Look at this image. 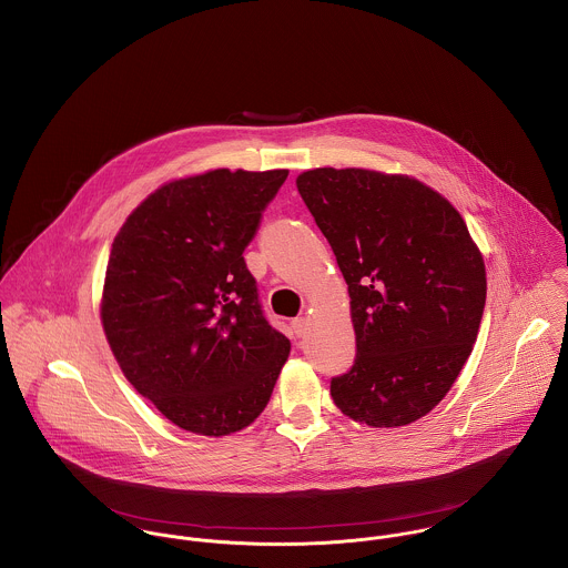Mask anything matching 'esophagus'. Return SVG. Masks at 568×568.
I'll list each match as a JSON object with an SVG mask.
<instances>
[{"mask_svg": "<svg viewBox=\"0 0 568 568\" xmlns=\"http://www.w3.org/2000/svg\"><path fill=\"white\" fill-rule=\"evenodd\" d=\"M306 326H308V322H306L304 317H300V320H295V322L291 324V331H293L295 337H302V335L306 333Z\"/></svg>", "mask_w": 568, "mask_h": 568, "instance_id": "34e87169", "label": "esophagus"}]
</instances>
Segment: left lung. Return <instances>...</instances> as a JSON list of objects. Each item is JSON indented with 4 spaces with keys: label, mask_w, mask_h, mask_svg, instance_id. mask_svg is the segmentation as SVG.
<instances>
[{
    "label": "left lung",
    "mask_w": 568,
    "mask_h": 568,
    "mask_svg": "<svg viewBox=\"0 0 568 568\" xmlns=\"http://www.w3.org/2000/svg\"><path fill=\"white\" fill-rule=\"evenodd\" d=\"M297 191L348 284L357 357L331 381L335 405L373 427L434 409L476 344L487 277L460 213L427 185L320 168Z\"/></svg>",
    "instance_id": "left-lung-1"
}]
</instances>
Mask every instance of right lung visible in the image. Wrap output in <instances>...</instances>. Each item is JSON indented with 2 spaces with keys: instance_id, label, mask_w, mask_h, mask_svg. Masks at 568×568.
Masks as SVG:
<instances>
[{
  "instance_id": "1",
  "label": "right lung",
  "mask_w": 568,
  "mask_h": 568,
  "mask_svg": "<svg viewBox=\"0 0 568 568\" xmlns=\"http://www.w3.org/2000/svg\"><path fill=\"white\" fill-rule=\"evenodd\" d=\"M286 176L213 170L168 183L114 237L101 300L108 344L136 392L193 434L253 423L288 359L242 255Z\"/></svg>"
}]
</instances>
